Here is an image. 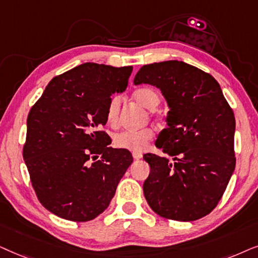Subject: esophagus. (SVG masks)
I'll return each mask as SVG.
<instances>
[{
  "mask_svg": "<svg viewBox=\"0 0 258 258\" xmlns=\"http://www.w3.org/2000/svg\"><path fill=\"white\" fill-rule=\"evenodd\" d=\"M132 156L135 159H142L143 158V154L140 152H132Z\"/></svg>",
  "mask_w": 258,
  "mask_h": 258,
  "instance_id": "obj_1",
  "label": "esophagus"
}]
</instances>
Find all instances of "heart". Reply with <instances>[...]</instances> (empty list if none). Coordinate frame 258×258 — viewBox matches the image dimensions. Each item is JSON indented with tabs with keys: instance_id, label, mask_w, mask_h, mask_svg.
<instances>
[{
	"instance_id": "obj_1",
	"label": "heart",
	"mask_w": 258,
	"mask_h": 258,
	"mask_svg": "<svg viewBox=\"0 0 258 258\" xmlns=\"http://www.w3.org/2000/svg\"><path fill=\"white\" fill-rule=\"evenodd\" d=\"M132 97L138 104L149 109L156 107L160 100L157 92L151 87L137 88L133 92ZM120 105H121V99L118 95H113L108 100L107 107H106V120L112 127H116L119 123ZM152 138L153 130L150 127H144L137 131H123L118 133L113 137V144L119 149L139 152L145 149Z\"/></svg>"
}]
</instances>
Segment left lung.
Returning a JSON list of instances; mask_svg holds the SVG:
<instances>
[{"instance_id": "8db88e82", "label": "left lung", "mask_w": 258, "mask_h": 258, "mask_svg": "<svg viewBox=\"0 0 258 258\" xmlns=\"http://www.w3.org/2000/svg\"><path fill=\"white\" fill-rule=\"evenodd\" d=\"M135 84L156 86L170 107L156 146L173 161L144 156L151 169L143 185L147 203L166 219L204 217L217 207L236 166L232 108L212 75L183 61L145 64Z\"/></svg>"}]
</instances>
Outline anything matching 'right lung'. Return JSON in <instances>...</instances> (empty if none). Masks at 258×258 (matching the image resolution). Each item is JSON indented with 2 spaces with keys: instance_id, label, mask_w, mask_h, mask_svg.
<instances>
[{
  "instance_id": "obj_1",
  "label": "right lung",
  "mask_w": 258,
  "mask_h": 258,
  "mask_svg": "<svg viewBox=\"0 0 258 258\" xmlns=\"http://www.w3.org/2000/svg\"><path fill=\"white\" fill-rule=\"evenodd\" d=\"M133 67L86 62L53 78L30 108L23 159L40 203L73 222L102 214L133 158L113 149L106 107Z\"/></svg>"
}]
</instances>
